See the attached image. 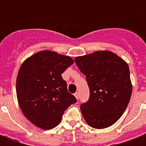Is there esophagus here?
Instances as JSON below:
<instances>
[{"label": "esophagus", "instance_id": "34e87169", "mask_svg": "<svg viewBox=\"0 0 146 146\" xmlns=\"http://www.w3.org/2000/svg\"><path fill=\"white\" fill-rule=\"evenodd\" d=\"M74 96H75L76 99H79V93H78V92H76V93L74 94Z\"/></svg>", "mask_w": 146, "mask_h": 146}]
</instances>
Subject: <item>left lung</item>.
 <instances>
[{
	"label": "left lung",
	"instance_id": "1",
	"mask_svg": "<svg viewBox=\"0 0 146 146\" xmlns=\"http://www.w3.org/2000/svg\"><path fill=\"white\" fill-rule=\"evenodd\" d=\"M75 62L86 76L90 92L88 102L80 106L85 120L96 129L113 125L125 111L132 95L128 64L109 50L76 57Z\"/></svg>",
	"mask_w": 146,
	"mask_h": 146
}]
</instances>
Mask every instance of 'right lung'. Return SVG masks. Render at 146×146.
Instances as JSON below:
<instances>
[{"instance_id": "1", "label": "right lung", "mask_w": 146, "mask_h": 146, "mask_svg": "<svg viewBox=\"0 0 146 146\" xmlns=\"http://www.w3.org/2000/svg\"><path fill=\"white\" fill-rule=\"evenodd\" d=\"M74 63L68 56L42 50L22 64L17 78L18 103L24 116L36 127L50 129L76 99L61 74Z\"/></svg>"}]
</instances>
